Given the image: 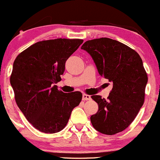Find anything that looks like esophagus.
Wrapping results in <instances>:
<instances>
[{
  "mask_svg": "<svg viewBox=\"0 0 160 160\" xmlns=\"http://www.w3.org/2000/svg\"><path fill=\"white\" fill-rule=\"evenodd\" d=\"M82 100H83V101H89V100H91V96L88 95V94H84L83 95H82Z\"/></svg>",
  "mask_w": 160,
  "mask_h": 160,
  "instance_id": "1",
  "label": "esophagus"
}]
</instances>
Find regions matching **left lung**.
Returning <instances> with one entry per match:
<instances>
[{"label":"left lung","instance_id":"1","mask_svg":"<svg viewBox=\"0 0 160 160\" xmlns=\"http://www.w3.org/2000/svg\"><path fill=\"white\" fill-rule=\"evenodd\" d=\"M93 59L101 76L113 82L108 99L92 98L98 111L91 116L96 130L107 135L120 133L133 121L143 104L148 77L134 49L110 38L88 40L82 46Z\"/></svg>","mask_w":160,"mask_h":160}]
</instances>
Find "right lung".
I'll return each instance as SVG.
<instances>
[{
    "label": "right lung",
    "mask_w": 160,
    "mask_h": 160,
    "mask_svg": "<svg viewBox=\"0 0 160 160\" xmlns=\"http://www.w3.org/2000/svg\"><path fill=\"white\" fill-rule=\"evenodd\" d=\"M82 42L80 39L40 41L13 62L10 81L15 101L27 121L42 133L61 131L82 101L80 92L64 93L54 84L62 80L66 60Z\"/></svg>",
    "instance_id": "right-lung-1"
}]
</instances>
